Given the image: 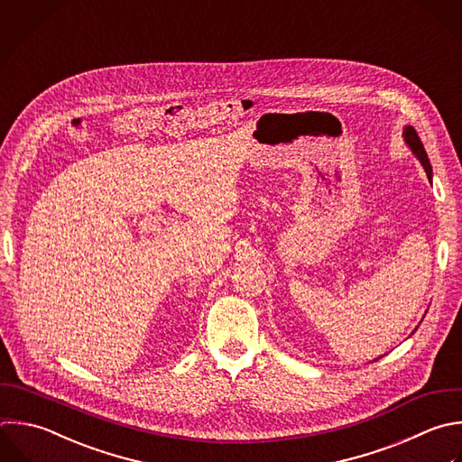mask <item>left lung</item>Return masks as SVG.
Instances as JSON below:
<instances>
[{
    "label": "left lung",
    "instance_id": "8db88e82",
    "mask_svg": "<svg viewBox=\"0 0 462 462\" xmlns=\"http://www.w3.org/2000/svg\"><path fill=\"white\" fill-rule=\"evenodd\" d=\"M402 134H404V141L408 143V146L411 148V152L415 153V157L420 161V164L424 166L426 175H428V179H430V177H431V166H430V161H428L426 150H424V146H422V143H420V139H419L417 132L413 130V126H406Z\"/></svg>",
    "mask_w": 462,
    "mask_h": 462
}]
</instances>
